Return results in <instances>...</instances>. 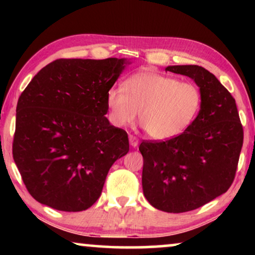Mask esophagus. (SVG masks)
<instances>
[{
	"mask_svg": "<svg viewBox=\"0 0 255 255\" xmlns=\"http://www.w3.org/2000/svg\"><path fill=\"white\" fill-rule=\"evenodd\" d=\"M128 140H130V145L132 146V147H137L138 146V144H139V141H138V139L134 137V135H128Z\"/></svg>",
	"mask_w": 255,
	"mask_h": 255,
	"instance_id": "34e87169",
	"label": "esophagus"
}]
</instances>
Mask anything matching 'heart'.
I'll use <instances>...</instances> for the list:
<instances>
[{
  "label": "heart",
  "instance_id": "1",
  "mask_svg": "<svg viewBox=\"0 0 255 255\" xmlns=\"http://www.w3.org/2000/svg\"><path fill=\"white\" fill-rule=\"evenodd\" d=\"M123 89L107 92L109 120L116 128L134 123L138 117L149 137L168 140L182 134L200 113L202 94L193 82L142 71L124 82Z\"/></svg>",
  "mask_w": 255,
  "mask_h": 255
}]
</instances>
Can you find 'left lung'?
<instances>
[{"mask_svg": "<svg viewBox=\"0 0 255 255\" xmlns=\"http://www.w3.org/2000/svg\"><path fill=\"white\" fill-rule=\"evenodd\" d=\"M200 87L202 106L182 134L166 141H142V191L165 212H187L228 191L235 179L244 131L236 100L218 79L196 65L168 66Z\"/></svg>", "mask_w": 255, "mask_h": 255, "instance_id": "1", "label": "left lung"}]
</instances>
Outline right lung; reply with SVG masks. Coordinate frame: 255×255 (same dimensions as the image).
<instances>
[{"label":"right lung","instance_id":"obj_1","mask_svg":"<svg viewBox=\"0 0 255 255\" xmlns=\"http://www.w3.org/2000/svg\"><path fill=\"white\" fill-rule=\"evenodd\" d=\"M128 64L58 59L20 94L12 155L39 203L76 212L99 200L110 167L128 152V133L106 117L107 92Z\"/></svg>","mask_w":255,"mask_h":255}]
</instances>
